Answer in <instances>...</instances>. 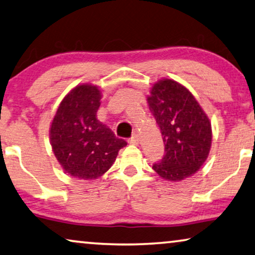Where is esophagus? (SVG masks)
Returning a JSON list of instances; mask_svg holds the SVG:
<instances>
[{
    "label": "esophagus",
    "instance_id": "esophagus-1",
    "mask_svg": "<svg viewBox=\"0 0 255 255\" xmlns=\"http://www.w3.org/2000/svg\"><path fill=\"white\" fill-rule=\"evenodd\" d=\"M128 142L130 143V144H132V145H137V144H138V136H137V134H132L131 137L129 138Z\"/></svg>",
    "mask_w": 255,
    "mask_h": 255
}]
</instances>
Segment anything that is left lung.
Returning a JSON list of instances; mask_svg holds the SVG:
<instances>
[{"label":"left lung","instance_id":"left-lung-1","mask_svg":"<svg viewBox=\"0 0 255 255\" xmlns=\"http://www.w3.org/2000/svg\"><path fill=\"white\" fill-rule=\"evenodd\" d=\"M147 103L165 144V155L152 168L172 182L192 176L206 161L212 145L206 113L184 86L170 79L154 83Z\"/></svg>","mask_w":255,"mask_h":255}]
</instances>
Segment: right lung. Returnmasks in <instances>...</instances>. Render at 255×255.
Here are the masks:
<instances>
[{
    "label": "right lung",
    "mask_w": 255,
    "mask_h": 255,
    "mask_svg": "<svg viewBox=\"0 0 255 255\" xmlns=\"http://www.w3.org/2000/svg\"><path fill=\"white\" fill-rule=\"evenodd\" d=\"M101 98L97 86H77L64 97L50 126V144L57 160L64 172L81 180L103 175L119 150L127 145L97 120Z\"/></svg>",
    "instance_id": "1"
}]
</instances>
